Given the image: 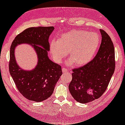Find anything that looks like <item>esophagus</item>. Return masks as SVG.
<instances>
[{
	"mask_svg": "<svg viewBox=\"0 0 125 125\" xmlns=\"http://www.w3.org/2000/svg\"><path fill=\"white\" fill-rule=\"evenodd\" d=\"M68 71V69L67 68H62V72L63 73H66Z\"/></svg>",
	"mask_w": 125,
	"mask_h": 125,
	"instance_id": "1",
	"label": "esophagus"
}]
</instances>
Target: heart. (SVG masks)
<instances>
[{
  "instance_id": "obj_1",
  "label": "heart",
  "mask_w": 125,
  "mask_h": 125,
  "mask_svg": "<svg viewBox=\"0 0 125 125\" xmlns=\"http://www.w3.org/2000/svg\"><path fill=\"white\" fill-rule=\"evenodd\" d=\"M100 37L95 32L73 30L62 34L57 41L50 42V52L57 63L62 62L68 51L67 64L77 67L86 64L94 57L100 44Z\"/></svg>"
}]
</instances>
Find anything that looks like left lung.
I'll return each instance as SVG.
<instances>
[{
	"instance_id": "obj_1",
	"label": "left lung",
	"mask_w": 125,
	"mask_h": 125,
	"mask_svg": "<svg viewBox=\"0 0 125 125\" xmlns=\"http://www.w3.org/2000/svg\"><path fill=\"white\" fill-rule=\"evenodd\" d=\"M100 31L102 42L94 58L83 67L73 70L69 90L74 99L81 103L91 102L102 96L115 72L113 43L105 31Z\"/></svg>"
}]
</instances>
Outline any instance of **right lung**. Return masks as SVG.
<instances>
[{
  "mask_svg": "<svg viewBox=\"0 0 125 125\" xmlns=\"http://www.w3.org/2000/svg\"><path fill=\"white\" fill-rule=\"evenodd\" d=\"M54 30L52 26L27 28L15 37L10 46V73L18 91L30 100L40 102L51 96L62 74L61 66L48 56L50 49L49 37ZM25 43L31 44L38 55V64L31 71L21 69L15 58V47Z\"/></svg>",
  "mask_w": 125,
  "mask_h": 125,
  "instance_id": "right-lung-1",
  "label": "right lung"
}]
</instances>
